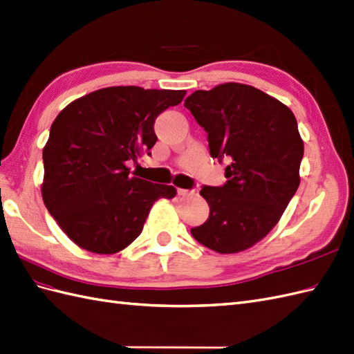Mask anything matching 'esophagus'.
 I'll return each instance as SVG.
<instances>
[{
	"label": "esophagus",
	"mask_w": 354,
	"mask_h": 354,
	"mask_svg": "<svg viewBox=\"0 0 354 354\" xmlns=\"http://www.w3.org/2000/svg\"><path fill=\"white\" fill-rule=\"evenodd\" d=\"M177 194L180 196H191L194 195V191H189V189H177Z\"/></svg>",
	"instance_id": "obj_1"
}]
</instances>
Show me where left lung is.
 <instances>
[{
  "label": "left lung",
  "mask_w": 354,
  "mask_h": 354,
  "mask_svg": "<svg viewBox=\"0 0 354 354\" xmlns=\"http://www.w3.org/2000/svg\"><path fill=\"white\" fill-rule=\"evenodd\" d=\"M185 106L207 132L210 156L230 160L227 182L200 191L210 213L192 236L219 254L245 251L269 234L299 187L304 142L296 117L269 94L236 82L198 90Z\"/></svg>",
  "instance_id": "left-lung-1"
}]
</instances>
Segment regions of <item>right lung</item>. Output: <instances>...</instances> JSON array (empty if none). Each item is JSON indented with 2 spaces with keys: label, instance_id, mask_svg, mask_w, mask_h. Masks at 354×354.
I'll use <instances>...</instances> for the list:
<instances>
[{
  "label": "right lung",
  "instance_id": "add662e5",
  "mask_svg": "<svg viewBox=\"0 0 354 354\" xmlns=\"http://www.w3.org/2000/svg\"><path fill=\"white\" fill-rule=\"evenodd\" d=\"M183 90L108 87L67 105L43 149L41 196L67 237L94 254H115L141 234L154 201L176 187L132 177L127 162L151 154L154 120Z\"/></svg>",
  "mask_w": 354,
  "mask_h": 354
}]
</instances>
